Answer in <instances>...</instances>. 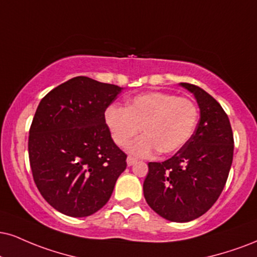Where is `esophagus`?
<instances>
[{
    "instance_id": "obj_1",
    "label": "esophagus",
    "mask_w": 257,
    "mask_h": 257,
    "mask_svg": "<svg viewBox=\"0 0 257 257\" xmlns=\"http://www.w3.org/2000/svg\"><path fill=\"white\" fill-rule=\"evenodd\" d=\"M137 162H138V160L135 159L134 157H131V156H129L128 158H126V164H128V166H132V165H134V164L137 163Z\"/></svg>"
}]
</instances>
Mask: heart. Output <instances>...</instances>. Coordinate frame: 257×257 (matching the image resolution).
<instances>
[{
	"label": "heart",
	"instance_id": "obj_1",
	"mask_svg": "<svg viewBox=\"0 0 257 257\" xmlns=\"http://www.w3.org/2000/svg\"><path fill=\"white\" fill-rule=\"evenodd\" d=\"M197 120L199 110L193 100L165 92L135 95L125 109L110 105L105 111V123L117 146L125 147L142 129L144 137L129 147L137 157L178 152L189 141Z\"/></svg>",
	"mask_w": 257,
	"mask_h": 257
}]
</instances>
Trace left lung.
Listing matches in <instances>:
<instances>
[{
  "mask_svg": "<svg viewBox=\"0 0 257 257\" xmlns=\"http://www.w3.org/2000/svg\"><path fill=\"white\" fill-rule=\"evenodd\" d=\"M195 95L200 120L174 157L148 163L144 195L160 217L187 222L201 217L220 196L233 159V134L220 104L199 86L182 82Z\"/></svg>",
  "mask_w": 257,
  "mask_h": 257,
  "instance_id": "1",
  "label": "left lung"
}]
</instances>
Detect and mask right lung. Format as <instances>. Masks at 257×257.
Listing matches in <instances>:
<instances>
[{"instance_id":"obj_1","label":"right lung","mask_w":257,"mask_h":257,"mask_svg":"<svg viewBox=\"0 0 257 257\" xmlns=\"http://www.w3.org/2000/svg\"><path fill=\"white\" fill-rule=\"evenodd\" d=\"M120 91L76 76L37 107L29 137L31 170L42 196L63 214L81 218L99 211L126 168V154L105 123V110Z\"/></svg>"}]
</instances>
